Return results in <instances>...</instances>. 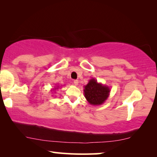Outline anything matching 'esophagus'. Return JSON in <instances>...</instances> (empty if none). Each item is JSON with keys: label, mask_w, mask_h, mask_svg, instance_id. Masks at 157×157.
Returning <instances> with one entry per match:
<instances>
[{"label": "esophagus", "mask_w": 157, "mask_h": 157, "mask_svg": "<svg viewBox=\"0 0 157 157\" xmlns=\"http://www.w3.org/2000/svg\"><path fill=\"white\" fill-rule=\"evenodd\" d=\"M74 84L75 86H78V80H74Z\"/></svg>", "instance_id": "1"}]
</instances>
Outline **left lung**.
<instances>
[{"mask_svg": "<svg viewBox=\"0 0 157 157\" xmlns=\"http://www.w3.org/2000/svg\"><path fill=\"white\" fill-rule=\"evenodd\" d=\"M83 93L87 101L93 106H99L107 100L110 94V88L108 86L98 83L97 80L92 78L89 83L84 86Z\"/></svg>", "mask_w": 157, "mask_h": 157, "instance_id": "8db88e82", "label": "left lung"}]
</instances>
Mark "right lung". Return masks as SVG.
I'll return each mask as SVG.
<instances>
[{
    "label": "right lung",
    "instance_id": "right-lung-1",
    "mask_svg": "<svg viewBox=\"0 0 157 157\" xmlns=\"http://www.w3.org/2000/svg\"><path fill=\"white\" fill-rule=\"evenodd\" d=\"M58 89H59V86H56V87L53 88V89L51 90V91H55L56 90Z\"/></svg>",
    "mask_w": 157,
    "mask_h": 157
}]
</instances>
